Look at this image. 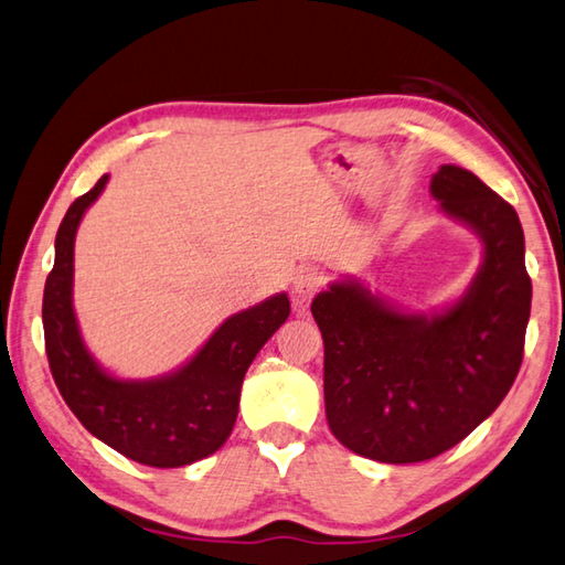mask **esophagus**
I'll use <instances>...</instances> for the list:
<instances>
[{
  "label": "esophagus",
  "instance_id": "34e87169",
  "mask_svg": "<svg viewBox=\"0 0 565 565\" xmlns=\"http://www.w3.org/2000/svg\"><path fill=\"white\" fill-rule=\"evenodd\" d=\"M326 284V276L323 271H318L316 267H306L296 274L294 279V301L296 303H306L311 301V298L323 289Z\"/></svg>",
  "mask_w": 565,
  "mask_h": 565
}]
</instances>
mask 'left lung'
Returning <instances> with one entry per match:
<instances>
[{"mask_svg":"<svg viewBox=\"0 0 565 565\" xmlns=\"http://www.w3.org/2000/svg\"><path fill=\"white\" fill-rule=\"evenodd\" d=\"M430 195L484 245L456 303L406 313L352 279L311 303L326 345L330 430L358 456L394 466L440 456L502 404L522 367L532 311L516 210L452 163L434 173Z\"/></svg>","mask_w":565,"mask_h":565,"instance_id":"8db88e82","label":"left lung"}]
</instances>
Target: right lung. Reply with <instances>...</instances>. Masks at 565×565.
I'll return each instance as SVG.
<instances>
[{"instance_id":"1","label":"right lung","mask_w":565,"mask_h":565,"mask_svg":"<svg viewBox=\"0 0 565 565\" xmlns=\"http://www.w3.org/2000/svg\"><path fill=\"white\" fill-rule=\"evenodd\" d=\"M109 175L68 207L55 235L43 289V335L65 404L95 438L151 468H181L225 444L237 422L242 380L252 360L291 313L286 294L230 316L183 367L157 380H117L87 352L73 311V247L85 210Z\"/></svg>"}]
</instances>
